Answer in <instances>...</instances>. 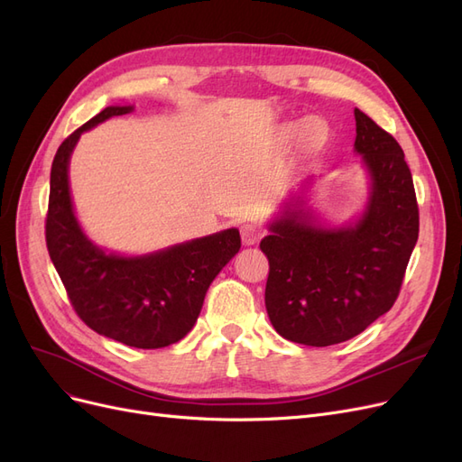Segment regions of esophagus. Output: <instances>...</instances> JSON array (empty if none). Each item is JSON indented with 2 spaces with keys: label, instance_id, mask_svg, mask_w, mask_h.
Wrapping results in <instances>:
<instances>
[{
  "label": "esophagus",
  "instance_id": "1",
  "mask_svg": "<svg viewBox=\"0 0 462 462\" xmlns=\"http://www.w3.org/2000/svg\"><path fill=\"white\" fill-rule=\"evenodd\" d=\"M262 227L256 226V223H243L241 226V239H243V245H256L260 241L262 236Z\"/></svg>",
  "mask_w": 462,
  "mask_h": 462
}]
</instances>
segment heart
<instances>
[{
    "mask_svg": "<svg viewBox=\"0 0 462 462\" xmlns=\"http://www.w3.org/2000/svg\"><path fill=\"white\" fill-rule=\"evenodd\" d=\"M299 134H306V125H299V127L295 129Z\"/></svg>",
    "mask_w": 462,
    "mask_h": 462,
    "instance_id": "heart-1",
    "label": "heart"
}]
</instances>
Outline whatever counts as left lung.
<instances>
[{
  "label": "left lung",
  "instance_id": "obj_1",
  "mask_svg": "<svg viewBox=\"0 0 462 462\" xmlns=\"http://www.w3.org/2000/svg\"><path fill=\"white\" fill-rule=\"evenodd\" d=\"M355 119V152L372 180L362 217L355 226L321 227L297 199L260 243L270 262L265 310L292 343L337 345L383 316L418 241L416 192L402 148L360 109Z\"/></svg>",
  "mask_w": 462,
  "mask_h": 462
}]
</instances>
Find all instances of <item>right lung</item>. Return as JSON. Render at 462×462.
<instances>
[{
	"mask_svg": "<svg viewBox=\"0 0 462 462\" xmlns=\"http://www.w3.org/2000/svg\"><path fill=\"white\" fill-rule=\"evenodd\" d=\"M129 111L133 106L102 109L55 152L46 245L69 300L90 329L129 346L162 348L192 329L209 283L239 253L241 235L226 229L134 258L107 254L88 241L73 212L69 158L82 133Z\"/></svg>",
	"mask_w": 462,
	"mask_h": 462,
	"instance_id": "add662e5",
	"label": "right lung"
}]
</instances>
